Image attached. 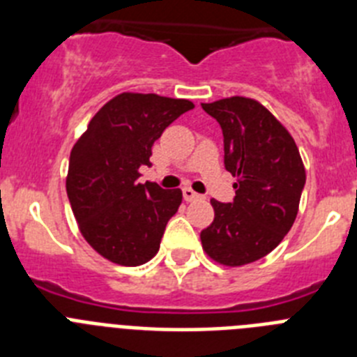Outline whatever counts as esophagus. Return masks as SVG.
<instances>
[{"label": "esophagus", "instance_id": "esophagus-1", "mask_svg": "<svg viewBox=\"0 0 357 357\" xmlns=\"http://www.w3.org/2000/svg\"><path fill=\"white\" fill-rule=\"evenodd\" d=\"M182 195H184V200L185 202H193V200H197V198H202L200 195L195 193V191L191 188H184V189H182Z\"/></svg>", "mask_w": 357, "mask_h": 357}]
</instances>
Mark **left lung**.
<instances>
[{"label": "left lung", "mask_w": 357, "mask_h": 357, "mask_svg": "<svg viewBox=\"0 0 357 357\" xmlns=\"http://www.w3.org/2000/svg\"><path fill=\"white\" fill-rule=\"evenodd\" d=\"M202 109L220 123L225 169L238 178L234 202L211 200L214 220L200 232L202 247L223 266H243L270 254L291 229L304 164L291 134L252 98H223Z\"/></svg>", "instance_id": "left-lung-1"}]
</instances>
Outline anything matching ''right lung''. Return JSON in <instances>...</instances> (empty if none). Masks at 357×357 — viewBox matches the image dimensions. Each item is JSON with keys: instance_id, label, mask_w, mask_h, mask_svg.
Instances as JSON below:
<instances>
[{"instance_id": "add662e5", "label": "right lung", "mask_w": 357, "mask_h": 357, "mask_svg": "<svg viewBox=\"0 0 357 357\" xmlns=\"http://www.w3.org/2000/svg\"><path fill=\"white\" fill-rule=\"evenodd\" d=\"M189 100L121 93L98 110L69 157V204L91 247L121 266H139L159 252L166 223L182 204L181 189L139 184L151 146Z\"/></svg>"}]
</instances>
